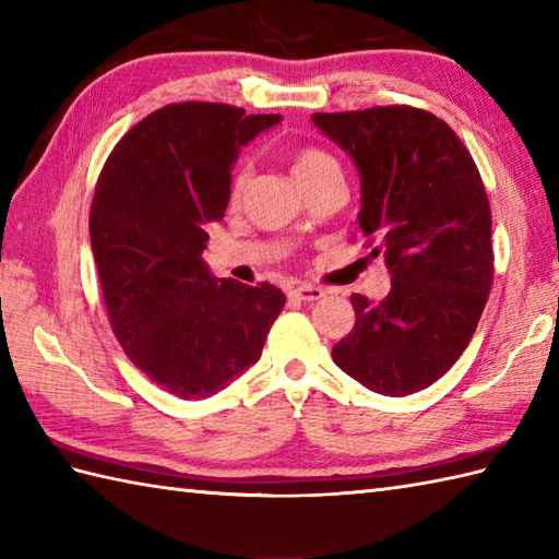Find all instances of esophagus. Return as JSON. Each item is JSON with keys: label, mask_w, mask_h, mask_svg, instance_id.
Segmentation results:
<instances>
[{"label": "esophagus", "mask_w": 559, "mask_h": 559, "mask_svg": "<svg viewBox=\"0 0 559 559\" xmlns=\"http://www.w3.org/2000/svg\"><path fill=\"white\" fill-rule=\"evenodd\" d=\"M290 298L300 300V302H312V300L324 298V290L319 286H310V283H305V286H298L290 290Z\"/></svg>", "instance_id": "esophagus-1"}]
</instances>
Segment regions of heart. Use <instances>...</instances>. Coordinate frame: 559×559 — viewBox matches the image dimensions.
I'll return each mask as SVG.
<instances>
[{"label": "heart", "mask_w": 559, "mask_h": 559, "mask_svg": "<svg viewBox=\"0 0 559 559\" xmlns=\"http://www.w3.org/2000/svg\"><path fill=\"white\" fill-rule=\"evenodd\" d=\"M329 173H338V163L331 158L326 151L307 146V148H298L293 153V175L298 177L300 185H310ZM247 180H249V168L247 165H242V168H237V173L233 177V185H230L233 201L242 197Z\"/></svg>", "instance_id": "obj_1"}]
</instances>
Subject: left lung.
<instances>
[{
  "instance_id": "obj_1",
  "label": "left lung",
  "mask_w": 559,
  "mask_h": 559,
  "mask_svg": "<svg viewBox=\"0 0 559 559\" xmlns=\"http://www.w3.org/2000/svg\"><path fill=\"white\" fill-rule=\"evenodd\" d=\"M360 175V230L384 257L382 302L350 295L355 326L331 358L362 386L408 396L466 350L492 288V216L480 173L447 122L408 105L314 112Z\"/></svg>"
}]
</instances>
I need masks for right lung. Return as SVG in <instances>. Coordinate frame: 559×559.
<instances>
[{
	"label": "right lung",
	"instance_id": "1",
	"mask_svg": "<svg viewBox=\"0 0 559 559\" xmlns=\"http://www.w3.org/2000/svg\"><path fill=\"white\" fill-rule=\"evenodd\" d=\"M278 122L223 103H173L129 129L100 170L88 230L112 331L127 358L180 399L218 394L254 365L286 305L271 283L216 278L201 259L237 153Z\"/></svg>",
	"mask_w": 559,
	"mask_h": 559
}]
</instances>
